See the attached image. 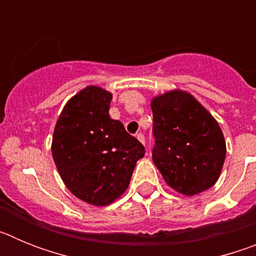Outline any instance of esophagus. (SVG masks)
<instances>
[{
	"mask_svg": "<svg viewBox=\"0 0 256 256\" xmlns=\"http://www.w3.org/2000/svg\"><path fill=\"white\" fill-rule=\"evenodd\" d=\"M136 138L138 140V141L141 142V144H144V136L142 134V133H137V134H136Z\"/></svg>",
	"mask_w": 256,
	"mask_h": 256,
	"instance_id": "esophagus-1",
	"label": "esophagus"
}]
</instances>
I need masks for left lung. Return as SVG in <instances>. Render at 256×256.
I'll return each instance as SVG.
<instances>
[{
    "mask_svg": "<svg viewBox=\"0 0 256 256\" xmlns=\"http://www.w3.org/2000/svg\"><path fill=\"white\" fill-rule=\"evenodd\" d=\"M152 160L170 188L195 196L216 184L226 159L218 122L191 94L173 90L152 97Z\"/></svg>",
    "mask_w": 256,
    "mask_h": 256,
    "instance_id": "obj_1",
    "label": "left lung"
}]
</instances>
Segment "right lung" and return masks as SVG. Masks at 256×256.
I'll return each instance as SVG.
<instances>
[{"label": "right lung", "instance_id": "1", "mask_svg": "<svg viewBox=\"0 0 256 256\" xmlns=\"http://www.w3.org/2000/svg\"><path fill=\"white\" fill-rule=\"evenodd\" d=\"M112 94L87 86L74 94L56 122L52 158L74 196L94 206L114 202L128 188L144 148L108 115Z\"/></svg>", "mask_w": 256, "mask_h": 256}]
</instances>
